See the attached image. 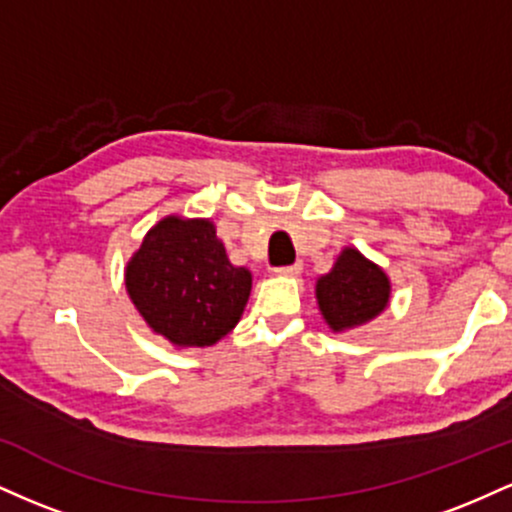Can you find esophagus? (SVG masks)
Listing matches in <instances>:
<instances>
[{
    "instance_id": "esophagus-1",
    "label": "esophagus",
    "mask_w": 512,
    "mask_h": 512,
    "mask_svg": "<svg viewBox=\"0 0 512 512\" xmlns=\"http://www.w3.org/2000/svg\"><path fill=\"white\" fill-rule=\"evenodd\" d=\"M301 269H303V264L296 262V264H289V267H279V269H276V274H279V276H298V274H301Z\"/></svg>"
}]
</instances>
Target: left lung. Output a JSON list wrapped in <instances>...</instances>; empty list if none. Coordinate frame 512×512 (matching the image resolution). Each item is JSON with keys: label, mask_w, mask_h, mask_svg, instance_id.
<instances>
[{"label": "left lung", "mask_w": 512, "mask_h": 512, "mask_svg": "<svg viewBox=\"0 0 512 512\" xmlns=\"http://www.w3.org/2000/svg\"><path fill=\"white\" fill-rule=\"evenodd\" d=\"M392 284L383 267L356 248H344L332 269L315 281L322 320L334 334L368 325L390 305Z\"/></svg>", "instance_id": "obj_1"}]
</instances>
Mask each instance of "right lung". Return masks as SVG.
I'll list each match as a JSON object with an SVG mask.
<instances>
[{"mask_svg":"<svg viewBox=\"0 0 512 512\" xmlns=\"http://www.w3.org/2000/svg\"><path fill=\"white\" fill-rule=\"evenodd\" d=\"M125 289L149 330L175 349H207L243 317L248 267L231 264L211 219L168 214L125 267Z\"/></svg>","mask_w":512,"mask_h":512,"instance_id":"right-lung-1","label":"right lung"}]
</instances>
